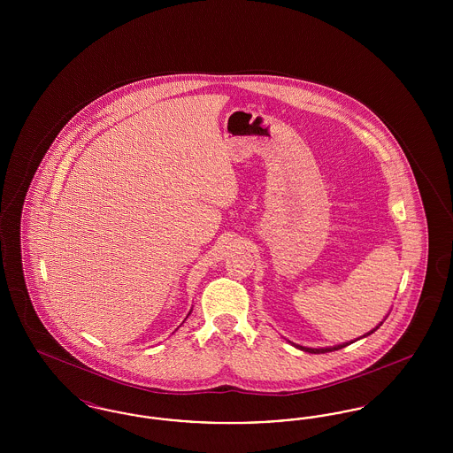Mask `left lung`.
Instances as JSON below:
<instances>
[{"label":"left lung","instance_id":"8db88e82","mask_svg":"<svg viewBox=\"0 0 453 453\" xmlns=\"http://www.w3.org/2000/svg\"><path fill=\"white\" fill-rule=\"evenodd\" d=\"M388 318V316H386ZM386 321V319H384ZM382 321V323H384ZM382 323L379 324V326H375L372 331H368L366 334H364L362 338H365V336H368V334H372L373 331H377L380 326H382ZM362 338H358V340H362ZM357 342V340H355ZM353 342H349V343H342V345H336V346H327V348H307V346H301V345H292L296 346V348H299V349H302V351H307V353H314V355H318V353H329V351H334V349H342V348H345V346L351 345Z\"/></svg>","mask_w":453,"mask_h":453}]
</instances>
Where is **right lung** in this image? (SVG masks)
Returning <instances> with one entry per match:
<instances>
[{"instance_id": "right-lung-1", "label": "right lung", "mask_w": 453, "mask_h": 453, "mask_svg": "<svg viewBox=\"0 0 453 453\" xmlns=\"http://www.w3.org/2000/svg\"><path fill=\"white\" fill-rule=\"evenodd\" d=\"M190 312H192V311H190ZM190 312H188V316H190ZM188 316H187V318H188Z\"/></svg>"}]
</instances>
